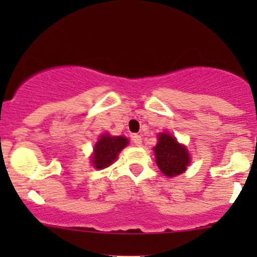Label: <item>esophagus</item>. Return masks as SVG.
Returning <instances> with one entry per match:
<instances>
[{
    "label": "esophagus",
    "mask_w": 257,
    "mask_h": 257,
    "mask_svg": "<svg viewBox=\"0 0 257 257\" xmlns=\"http://www.w3.org/2000/svg\"><path fill=\"white\" fill-rule=\"evenodd\" d=\"M132 141H133L134 144L138 145V147L142 145V137L138 136V134H133V136H132Z\"/></svg>",
    "instance_id": "obj_1"
}]
</instances>
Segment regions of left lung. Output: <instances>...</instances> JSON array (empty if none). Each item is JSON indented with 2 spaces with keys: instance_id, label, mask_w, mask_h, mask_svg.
I'll list each match as a JSON object with an SVG mask.
<instances>
[{
  "instance_id": "1",
  "label": "left lung",
  "mask_w": 257,
  "mask_h": 257,
  "mask_svg": "<svg viewBox=\"0 0 257 257\" xmlns=\"http://www.w3.org/2000/svg\"><path fill=\"white\" fill-rule=\"evenodd\" d=\"M154 153L158 167L167 177L181 174L190 163L186 148L179 144L174 137L167 133L159 134V142L154 148Z\"/></svg>"
}]
</instances>
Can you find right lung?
Listing matches in <instances>:
<instances>
[{"instance_id":"obj_1","label":"right lung","mask_w":257,"mask_h":257,"mask_svg":"<svg viewBox=\"0 0 257 257\" xmlns=\"http://www.w3.org/2000/svg\"><path fill=\"white\" fill-rule=\"evenodd\" d=\"M128 144V139L124 137L102 136L94 147V154L92 157L93 167L97 169L109 167L116 159L118 153Z\"/></svg>"}]
</instances>
